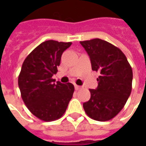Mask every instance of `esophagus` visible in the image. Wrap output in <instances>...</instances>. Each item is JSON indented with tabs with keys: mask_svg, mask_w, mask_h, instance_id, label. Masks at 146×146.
<instances>
[{
	"mask_svg": "<svg viewBox=\"0 0 146 146\" xmlns=\"http://www.w3.org/2000/svg\"><path fill=\"white\" fill-rule=\"evenodd\" d=\"M81 89V86H77V85H75V89L76 90H79V89Z\"/></svg>",
	"mask_w": 146,
	"mask_h": 146,
	"instance_id": "obj_1",
	"label": "esophagus"
}]
</instances>
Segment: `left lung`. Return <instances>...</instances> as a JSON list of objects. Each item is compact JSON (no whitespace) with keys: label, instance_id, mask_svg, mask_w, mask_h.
<instances>
[{"label":"left lung","instance_id":"1","mask_svg":"<svg viewBox=\"0 0 146 146\" xmlns=\"http://www.w3.org/2000/svg\"><path fill=\"white\" fill-rule=\"evenodd\" d=\"M88 53L92 70L99 72L96 89L83 103L85 112L98 121H108L124 107L132 91L133 70L122 50L100 38L80 42Z\"/></svg>","mask_w":146,"mask_h":146}]
</instances>
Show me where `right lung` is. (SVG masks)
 <instances>
[{"mask_svg":"<svg viewBox=\"0 0 146 146\" xmlns=\"http://www.w3.org/2000/svg\"><path fill=\"white\" fill-rule=\"evenodd\" d=\"M72 42L48 40L37 46L24 60L18 77L21 97L30 112L43 121H53L64 115L73 97L70 82L54 83L61 55Z\"/></svg>","mask_w":146,"mask_h":146,"instance_id":"right-lung-1","label":"right lung"}]
</instances>
